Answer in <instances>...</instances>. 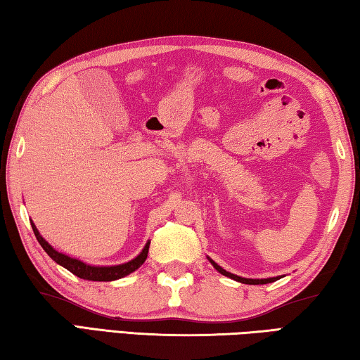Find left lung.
I'll return each instance as SVG.
<instances>
[{
  "label": "left lung",
  "mask_w": 360,
  "mask_h": 360,
  "mask_svg": "<svg viewBox=\"0 0 360 360\" xmlns=\"http://www.w3.org/2000/svg\"><path fill=\"white\" fill-rule=\"evenodd\" d=\"M210 262L213 264V267H215L219 274H223V275H226V276H229V278L236 280V281L245 283V285H266V283H274L275 280H280L278 276H274V278H266V280H250V278H242V276H237V275H234V274H229V272H226L224 269L219 267L218 264H215V262H213L212 259H210Z\"/></svg>",
  "instance_id": "8db88e82"
}]
</instances>
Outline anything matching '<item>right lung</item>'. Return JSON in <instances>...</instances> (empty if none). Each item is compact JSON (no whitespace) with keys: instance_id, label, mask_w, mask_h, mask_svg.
<instances>
[{"instance_id":"right-lung-1","label":"right lung","mask_w":360,"mask_h":360,"mask_svg":"<svg viewBox=\"0 0 360 360\" xmlns=\"http://www.w3.org/2000/svg\"><path fill=\"white\" fill-rule=\"evenodd\" d=\"M33 226V232L37 238V242L41 243V247L44 248V251L52 257V259L60 264L65 269H68L69 272L77 275L79 278H84V280H90V281H112V280H118V278H123L124 275H128L131 272H134L136 269H139L147 259V255H148V247L150 243L145 245V248L142 250V253L139 255L136 259H132L126 264H122V266H112V267H93V266H86L85 262H82L79 259H72V257H69L63 253H58V251L53 250L50 245L44 240L41 237L39 231L36 229V226L31 223Z\"/></svg>"}]
</instances>
